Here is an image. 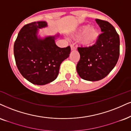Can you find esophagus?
<instances>
[{
  "instance_id": "1",
  "label": "esophagus",
  "mask_w": 131,
  "mask_h": 131,
  "mask_svg": "<svg viewBox=\"0 0 131 131\" xmlns=\"http://www.w3.org/2000/svg\"><path fill=\"white\" fill-rule=\"evenodd\" d=\"M70 48H71V50H72V51L75 50H76V47L75 46H74V45H71Z\"/></svg>"
}]
</instances>
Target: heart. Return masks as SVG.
<instances>
[{
  "label": "heart",
  "instance_id": "1",
  "mask_svg": "<svg viewBox=\"0 0 131 131\" xmlns=\"http://www.w3.org/2000/svg\"><path fill=\"white\" fill-rule=\"evenodd\" d=\"M100 32L98 28L90 26L89 24L82 25L71 35L73 39H78L80 45L85 48H90L95 46L100 38Z\"/></svg>",
  "mask_w": 131,
  "mask_h": 131
}]
</instances>
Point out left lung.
<instances>
[{
  "label": "left lung",
  "mask_w": 131,
  "mask_h": 131,
  "mask_svg": "<svg viewBox=\"0 0 131 131\" xmlns=\"http://www.w3.org/2000/svg\"><path fill=\"white\" fill-rule=\"evenodd\" d=\"M102 34L95 46L78 48L80 59L77 71L83 80L96 81L103 79L114 68L120 55V38L115 28L107 21L95 19Z\"/></svg>",
  "instance_id": "1"
}]
</instances>
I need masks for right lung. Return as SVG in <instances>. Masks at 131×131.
Returning a JSON list of instances; mask_svg holds the SVG:
<instances>
[{
  "label": "right lung",
  "mask_w": 131,
  "mask_h": 131,
  "mask_svg": "<svg viewBox=\"0 0 131 131\" xmlns=\"http://www.w3.org/2000/svg\"><path fill=\"white\" fill-rule=\"evenodd\" d=\"M45 21L34 22L21 28L14 44L17 69L23 77L36 85L53 81L59 74L61 64L69 58L70 47L60 48L55 40L59 34L41 36L39 29L47 27Z\"/></svg>",
  "instance_id": "add662e5"
}]
</instances>
